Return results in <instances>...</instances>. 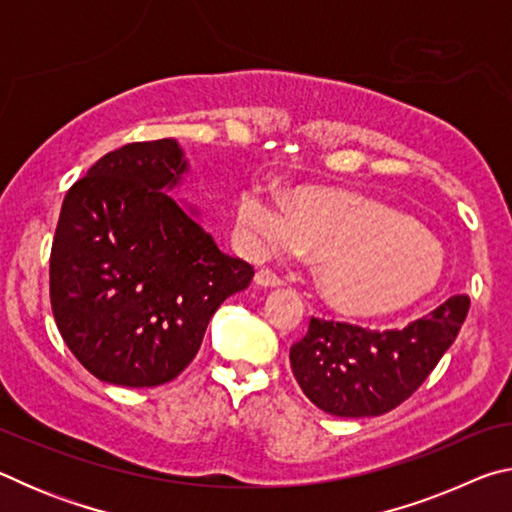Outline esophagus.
Masks as SVG:
<instances>
[{
    "label": "esophagus",
    "instance_id": "34e87169",
    "mask_svg": "<svg viewBox=\"0 0 512 512\" xmlns=\"http://www.w3.org/2000/svg\"><path fill=\"white\" fill-rule=\"evenodd\" d=\"M255 284L264 289H275V287H282V280L273 271H268V268H259L255 273Z\"/></svg>",
    "mask_w": 512,
    "mask_h": 512
}]
</instances>
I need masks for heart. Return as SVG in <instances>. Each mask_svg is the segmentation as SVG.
<instances>
[{"instance_id":"heart-1","label":"heart","mask_w":512,"mask_h":512,"mask_svg":"<svg viewBox=\"0 0 512 512\" xmlns=\"http://www.w3.org/2000/svg\"><path fill=\"white\" fill-rule=\"evenodd\" d=\"M237 239L253 259L316 255L325 298L363 318L411 307L445 266L438 241L411 216L343 189L300 187L289 205L250 185L237 201Z\"/></svg>"}]
</instances>
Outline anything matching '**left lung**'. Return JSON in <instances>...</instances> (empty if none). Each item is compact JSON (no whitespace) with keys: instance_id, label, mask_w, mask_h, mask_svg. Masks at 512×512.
Here are the masks:
<instances>
[{"instance_id":"obj_1","label":"left lung","mask_w":512,"mask_h":512,"mask_svg":"<svg viewBox=\"0 0 512 512\" xmlns=\"http://www.w3.org/2000/svg\"><path fill=\"white\" fill-rule=\"evenodd\" d=\"M470 298L452 296L404 329L375 332L311 318L291 345L293 377L311 402L339 418H372L400 406L456 341Z\"/></svg>"}]
</instances>
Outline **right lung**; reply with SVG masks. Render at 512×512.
<instances>
[{
    "label": "right lung",
    "mask_w": 512,
    "mask_h": 512,
    "mask_svg": "<svg viewBox=\"0 0 512 512\" xmlns=\"http://www.w3.org/2000/svg\"><path fill=\"white\" fill-rule=\"evenodd\" d=\"M189 171L178 140L110 151L69 189L49 259L67 348L106 384L151 388L183 372L207 323L253 266L225 255L194 205L167 192Z\"/></svg>",
    "instance_id": "add662e5"
}]
</instances>
